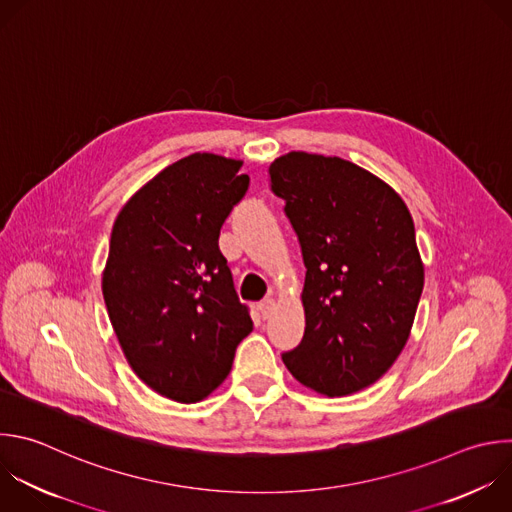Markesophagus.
I'll use <instances>...</instances> for the list:
<instances>
[{"instance_id": "1", "label": "esophagus", "mask_w": 512, "mask_h": 512, "mask_svg": "<svg viewBox=\"0 0 512 512\" xmlns=\"http://www.w3.org/2000/svg\"><path fill=\"white\" fill-rule=\"evenodd\" d=\"M275 299H271V297H267V299H263L261 303H259V311H261V317L263 319H269L271 315H273V311H275Z\"/></svg>"}]
</instances>
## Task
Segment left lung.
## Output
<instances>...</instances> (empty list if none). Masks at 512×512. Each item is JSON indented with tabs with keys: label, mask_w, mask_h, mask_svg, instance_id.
I'll use <instances>...</instances> for the list:
<instances>
[{
	"label": "left lung",
	"mask_w": 512,
	"mask_h": 512,
	"mask_svg": "<svg viewBox=\"0 0 512 512\" xmlns=\"http://www.w3.org/2000/svg\"><path fill=\"white\" fill-rule=\"evenodd\" d=\"M305 263L301 344L283 364L335 398L378 382L404 350L424 287L412 215L402 197L339 156L287 152L269 166Z\"/></svg>",
	"instance_id": "1"
}]
</instances>
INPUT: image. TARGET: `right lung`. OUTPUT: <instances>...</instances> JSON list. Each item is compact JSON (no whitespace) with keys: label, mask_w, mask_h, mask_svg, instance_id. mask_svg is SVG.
Listing matches in <instances>:
<instances>
[{"label":"right lung","mask_w":512,"mask_h":512,"mask_svg":"<svg viewBox=\"0 0 512 512\" xmlns=\"http://www.w3.org/2000/svg\"><path fill=\"white\" fill-rule=\"evenodd\" d=\"M241 166L185 156L138 189L112 227L102 293L118 344L150 390L181 404L223 384L253 329L219 251L221 227L249 189Z\"/></svg>","instance_id":"1"}]
</instances>
